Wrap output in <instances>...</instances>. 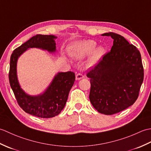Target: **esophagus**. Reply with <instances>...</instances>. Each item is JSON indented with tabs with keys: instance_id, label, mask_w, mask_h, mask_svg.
<instances>
[{
	"instance_id": "obj_1",
	"label": "esophagus",
	"mask_w": 151,
	"mask_h": 151,
	"mask_svg": "<svg viewBox=\"0 0 151 151\" xmlns=\"http://www.w3.org/2000/svg\"><path fill=\"white\" fill-rule=\"evenodd\" d=\"M83 78H84V76L83 75L82 73H77L76 75V81H79V80H81Z\"/></svg>"
}]
</instances>
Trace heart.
<instances>
[{
  "label": "heart",
  "mask_w": 151,
  "mask_h": 151,
  "mask_svg": "<svg viewBox=\"0 0 151 151\" xmlns=\"http://www.w3.org/2000/svg\"><path fill=\"white\" fill-rule=\"evenodd\" d=\"M97 43L93 40H88L82 41L76 43L70 50L71 55L77 58H83L88 56L92 53L90 60L89 61V65L95 63L100 59L104 53V49L102 47H98L95 49Z\"/></svg>",
  "instance_id": "heart-1"
}]
</instances>
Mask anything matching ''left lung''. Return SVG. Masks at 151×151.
<instances>
[{"label": "left lung", "mask_w": 151, "mask_h": 151, "mask_svg": "<svg viewBox=\"0 0 151 151\" xmlns=\"http://www.w3.org/2000/svg\"><path fill=\"white\" fill-rule=\"evenodd\" d=\"M114 40L111 50L87 73L90 78L89 100L99 113L112 115L132 106L137 100L144 70L139 51L124 37L104 33Z\"/></svg>", "instance_id": "1"}]
</instances>
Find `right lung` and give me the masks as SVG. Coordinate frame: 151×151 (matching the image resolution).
Wrapping results in <instances>:
<instances>
[{
	"label": "right lung",
	"instance_id": "1",
	"mask_svg": "<svg viewBox=\"0 0 151 151\" xmlns=\"http://www.w3.org/2000/svg\"><path fill=\"white\" fill-rule=\"evenodd\" d=\"M52 35L37 34L15 49L10 57L9 81L17 103L26 113L41 118H50L60 114L65 107L69 93L75 81L71 71L58 73L43 94L32 96L21 89L17 76V62L19 57L29 48H39L50 52L56 51Z\"/></svg>",
	"mask_w": 151,
	"mask_h": 151
}]
</instances>
